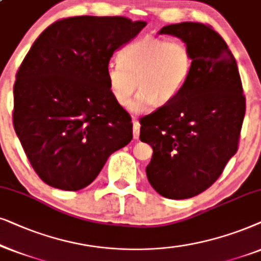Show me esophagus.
Here are the masks:
<instances>
[{
    "instance_id": "esophagus-1",
    "label": "esophagus",
    "mask_w": 261,
    "mask_h": 261,
    "mask_svg": "<svg viewBox=\"0 0 261 261\" xmlns=\"http://www.w3.org/2000/svg\"><path fill=\"white\" fill-rule=\"evenodd\" d=\"M140 128H141V124L134 118V138L135 140H138V138H140Z\"/></svg>"
}]
</instances>
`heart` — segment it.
<instances>
[{
  "mask_svg": "<svg viewBox=\"0 0 261 261\" xmlns=\"http://www.w3.org/2000/svg\"><path fill=\"white\" fill-rule=\"evenodd\" d=\"M193 67L190 48L181 40L147 36L125 45L119 61L107 64L106 76L116 101L125 106L138 87L130 110L142 112L154 101H172L189 82Z\"/></svg>",
  "mask_w": 261,
  "mask_h": 261,
  "instance_id": "heart-1",
  "label": "heart"
}]
</instances>
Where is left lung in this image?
<instances>
[{
	"instance_id": "left-lung-1",
	"label": "left lung",
	"mask_w": 261,
	"mask_h": 261,
	"mask_svg": "<svg viewBox=\"0 0 261 261\" xmlns=\"http://www.w3.org/2000/svg\"><path fill=\"white\" fill-rule=\"evenodd\" d=\"M160 33L189 46L192 72L174 100L141 118L140 138L154 151L145 169L150 185L186 199L209 189L238 151L246 98L234 56L210 25L174 23Z\"/></svg>"
}]
</instances>
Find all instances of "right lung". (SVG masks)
Instances as JSON below:
<instances>
[{
	"label": "right lung",
	"instance_id": "obj_1",
	"mask_svg": "<svg viewBox=\"0 0 261 261\" xmlns=\"http://www.w3.org/2000/svg\"><path fill=\"white\" fill-rule=\"evenodd\" d=\"M144 26L124 16L67 17L30 48L14 85L13 125L45 184L81 190L133 140L131 117L113 98L106 68Z\"/></svg>",
	"mask_w": 261,
	"mask_h": 261
}]
</instances>
